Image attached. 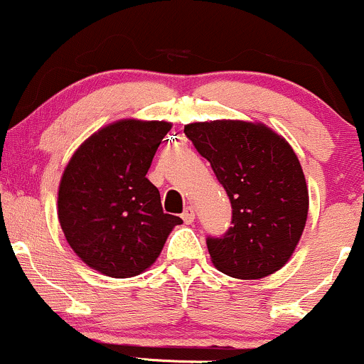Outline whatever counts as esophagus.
<instances>
[{"label":"esophagus","mask_w":364,"mask_h":364,"mask_svg":"<svg viewBox=\"0 0 364 364\" xmlns=\"http://www.w3.org/2000/svg\"><path fill=\"white\" fill-rule=\"evenodd\" d=\"M181 218H183V221L186 223V225H191V223L195 221V210H193V207H186L185 213L181 214Z\"/></svg>","instance_id":"1"}]
</instances>
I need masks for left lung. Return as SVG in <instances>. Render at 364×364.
<instances>
[{
    "label": "left lung",
    "mask_w": 364,
    "mask_h": 364,
    "mask_svg": "<svg viewBox=\"0 0 364 364\" xmlns=\"http://www.w3.org/2000/svg\"><path fill=\"white\" fill-rule=\"evenodd\" d=\"M230 197L233 219L223 238H207L221 273L259 279L282 269L304 231L309 191L285 138L262 122L205 121L185 126Z\"/></svg>",
    "instance_id": "8db88e82"
}]
</instances>
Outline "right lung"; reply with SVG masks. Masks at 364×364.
Instances as JSON below:
<instances>
[{
  "label": "right lung",
  "instance_id": "add662e5",
  "mask_svg": "<svg viewBox=\"0 0 364 364\" xmlns=\"http://www.w3.org/2000/svg\"><path fill=\"white\" fill-rule=\"evenodd\" d=\"M173 124L121 119L79 145L58 186V221L85 264L131 278L157 261L178 215L164 214L146 173Z\"/></svg>",
  "mask_w": 364,
  "mask_h": 364
}]
</instances>
